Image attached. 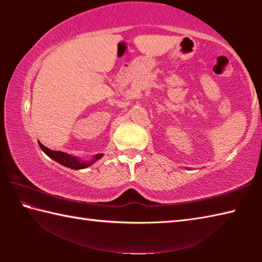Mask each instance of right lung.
I'll return each instance as SVG.
<instances>
[{"label":"right lung","instance_id":"right-lung-1","mask_svg":"<svg viewBox=\"0 0 262 262\" xmlns=\"http://www.w3.org/2000/svg\"><path fill=\"white\" fill-rule=\"evenodd\" d=\"M38 143H39V145H40L42 151L45 152L48 157L54 159L55 162L61 164V165L69 167V168H74V170H82V168L91 166L96 161H98V159H100L104 156L103 154H97V155H95L94 158L90 159V161H82V159H79L78 157L72 156V155H69V154H66L62 151H54V150L48 149L45 147V145L41 144L40 142H38Z\"/></svg>","mask_w":262,"mask_h":262}]
</instances>
